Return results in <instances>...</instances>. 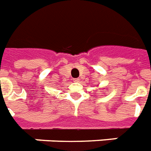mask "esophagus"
Returning a JSON list of instances; mask_svg holds the SVG:
<instances>
[{
  "instance_id": "esophagus-1",
  "label": "esophagus",
  "mask_w": 151,
  "mask_h": 151,
  "mask_svg": "<svg viewBox=\"0 0 151 151\" xmlns=\"http://www.w3.org/2000/svg\"><path fill=\"white\" fill-rule=\"evenodd\" d=\"M73 81L74 82H80V79L79 78H75L74 80H73Z\"/></svg>"
}]
</instances>
